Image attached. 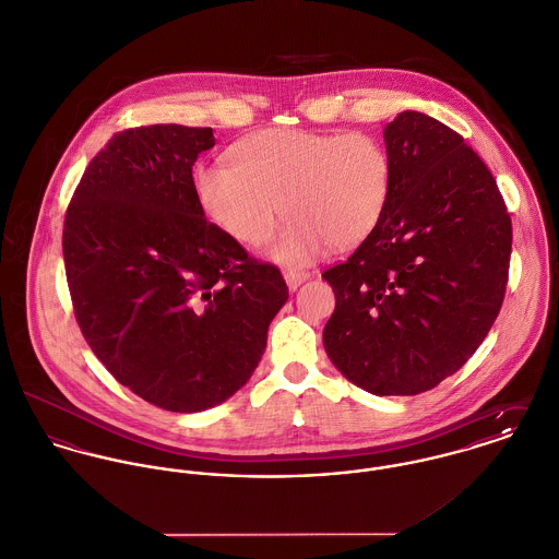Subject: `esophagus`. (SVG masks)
I'll list each match as a JSON object with an SVG mask.
<instances>
[{"label": "esophagus", "instance_id": "obj_1", "mask_svg": "<svg viewBox=\"0 0 559 559\" xmlns=\"http://www.w3.org/2000/svg\"><path fill=\"white\" fill-rule=\"evenodd\" d=\"M309 272H300V270H287L285 272V283L289 287V292H296L305 281H309Z\"/></svg>", "mask_w": 559, "mask_h": 559}]
</instances>
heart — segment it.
Segmentation results:
<instances>
[{
    "label": "heart",
    "instance_id": "b5f03b06",
    "mask_svg": "<svg viewBox=\"0 0 559 559\" xmlns=\"http://www.w3.org/2000/svg\"><path fill=\"white\" fill-rule=\"evenodd\" d=\"M192 188L203 216L247 247L263 245L285 210L292 221L267 254L298 267L330 245L354 249L371 236L390 199L392 163L367 132L263 130L236 145L234 165H197Z\"/></svg>",
    "mask_w": 559,
    "mask_h": 559
}]
</instances>
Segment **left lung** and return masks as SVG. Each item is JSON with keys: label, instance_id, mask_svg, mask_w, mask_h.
<instances>
[{"label": "left lung", "instance_id": "1", "mask_svg": "<svg viewBox=\"0 0 559 559\" xmlns=\"http://www.w3.org/2000/svg\"><path fill=\"white\" fill-rule=\"evenodd\" d=\"M392 190L371 236L323 272L332 365L374 396H412L459 371L496 321L512 227L463 136L420 111L383 128Z\"/></svg>", "mask_w": 559, "mask_h": 559}]
</instances>
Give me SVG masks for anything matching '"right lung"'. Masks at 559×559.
<instances>
[{
	"label": "right lung",
	"mask_w": 559,
	"mask_h": 559,
	"mask_svg": "<svg viewBox=\"0 0 559 559\" xmlns=\"http://www.w3.org/2000/svg\"><path fill=\"white\" fill-rule=\"evenodd\" d=\"M212 128L143 126L116 134L85 169L63 221L79 328L122 385L194 414L225 403L257 369L289 298L201 212L192 165Z\"/></svg>",
	"instance_id": "1"
}]
</instances>
